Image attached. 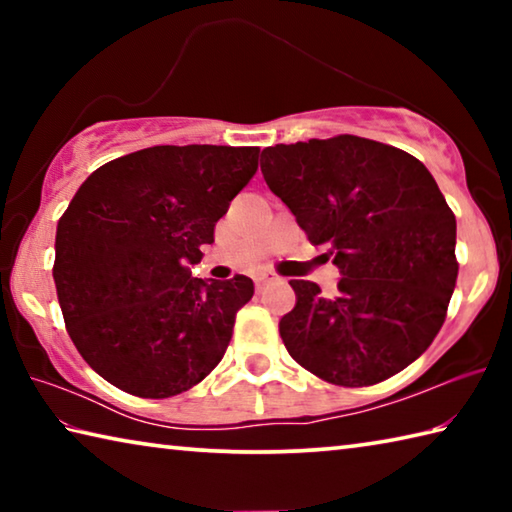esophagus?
I'll list each match as a JSON object with an SVG mask.
<instances>
[{"instance_id":"1","label":"esophagus","mask_w":512,"mask_h":512,"mask_svg":"<svg viewBox=\"0 0 512 512\" xmlns=\"http://www.w3.org/2000/svg\"><path fill=\"white\" fill-rule=\"evenodd\" d=\"M268 280H271V273H259V275H255V287L262 289Z\"/></svg>"}]
</instances>
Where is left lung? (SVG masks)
Returning <instances> with one entry per match:
<instances>
[{
  "label": "left lung",
  "instance_id": "1",
  "mask_svg": "<svg viewBox=\"0 0 512 512\" xmlns=\"http://www.w3.org/2000/svg\"><path fill=\"white\" fill-rule=\"evenodd\" d=\"M262 158L268 189L341 273L329 296L289 282V354L339 386L393 377L436 339L456 287V219L436 180L406 151L357 135L275 144Z\"/></svg>",
  "mask_w": 512,
  "mask_h": 512
}]
</instances>
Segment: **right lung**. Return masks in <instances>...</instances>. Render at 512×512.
I'll return each mask as SVG.
<instances>
[{"label": "right lung", "instance_id": "right-lung-1", "mask_svg": "<svg viewBox=\"0 0 512 512\" xmlns=\"http://www.w3.org/2000/svg\"><path fill=\"white\" fill-rule=\"evenodd\" d=\"M257 158V146H151L90 173L60 216L54 282L67 332L112 386L162 400L223 359L253 280H201L189 264Z\"/></svg>", "mask_w": 512, "mask_h": 512}]
</instances>
